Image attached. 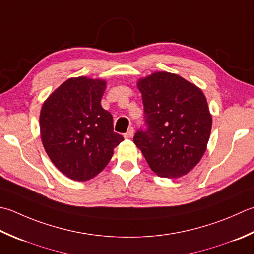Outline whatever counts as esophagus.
I'll return each mask as SVG.
<instances>
[{
  "instance_id": "obj_1",
  "label": "esophagus",
  "mask_w": 254,
  "mask_h": 254,
  "mask_svg": "<svg viewBox=\"0 0 254 254\" xmlns=\"http://www.w3.org/2000/svg\"><path fill=\"white\" fill-rule=\"evenodd\" d=\"M133 134H134V127H128V130H127V133H124V137L130 138V137L133 136Z\"/></svg>"
}]
</instances>
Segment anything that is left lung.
Returning a JSON list of instances; mask_svg holds the SVG:
<instances>
[{"label": "left lung", "mask_w": 254, "mask_h": 254, "mask_svg": "<svg viewBox=\"0 0 254 254\" xmlns=\"http://www.w3.org/2000/svg\"><path fill=\"white\" fill-rule=\"evenodd\" d=\"M144 127L133 141L158 176L177 178L200 161L211 131V116L199 88L170 72L138 81Z\"/></svg>", "instance_id": "8db88e82"}]
</instances>
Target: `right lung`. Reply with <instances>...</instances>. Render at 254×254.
Instances as JSON below:
<instances>
[{
  "instance_id": "add662e5",
  "label": "right lung",
  "mask_w": 254,
  "mask_h": 254,
  "mask_svg": "<svg viewBox=\"0 0 254 254\" xmlns=\"http://www.w3.org/2000/svg\"><path fill=\"white\" fill-rule=\"evenodd\" d=\"M103 80L69 79L43 104L39 124L45 151L67 177L84 182L100 173L123 141L101 107Z\"/></svg>"
}]
</instances>
